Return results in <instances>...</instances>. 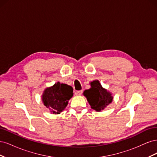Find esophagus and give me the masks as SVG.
Returning a JSON list of instances; mask_svg holds the SVG:
<instances>
[{
    "label": "esophagus",
    "mask_w": 157,
    "mask_h": 157,
    "mask_svg": "<svg viewBox=\"0 0 157 157\" xmlns=\"http://www.w3.org/2000/svg\"><path fill=\"white\" fill-rule=\"evenodd\" d=\"M82 94V90H78V91L75 92L76 96H81Z\"/></svg>",
    "instance_id": "esophagus-1"
}]
</instances>
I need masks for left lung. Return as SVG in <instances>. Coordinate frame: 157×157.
Segmentation results:
<instances>
[{
  "instance_id": "1",
  "label": "left lung",
  "mask_w": 157,
  "mask_h": 157,
  "mask_svg": "<svg viewBox=\"0 0 157 157\" xmlns=\"http://www.w3.org/2000/svg\"><path fill=\"white\" fill-rule=\"evenodd\" d=\"M91 88L84 92L92 109L97 111H101L113 101V96L110 92L102 88L98 80H94L90 83Z\"/></svg>"
}]
</instances>
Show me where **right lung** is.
<instances>
[{
	"label": "right lung",
	"mask_w": 157,
	"mask_h": 157,
	"mask_svg": "<svg viewBox=\"0 0 157 157\" xmlns=\"http://www.w3.org/2000/svg\"><path fill=\"white\" fill-rule=\"evenodd\" d=\"M73 89L66 84L59 82L46 88L42 94L44 105L55 114H59L67 107L68 101L73 95Z\"/></svg>",
	"instance_id": "right-lung-1"
}]
</instances>
